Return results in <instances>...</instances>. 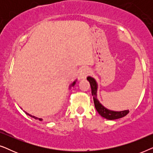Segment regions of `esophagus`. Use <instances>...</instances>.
<instances>
[{
    "instance_id": "obj_1",
    "label": "esophagus",
    "mask_w": 153,
    "mask_h": 153,
    "mask_svg": "<svg viewBox=\"0 0 153 153\" xmlns=\"http://www.w3.org/2000/svg\"><path fill=\"white\" fill-rule=\"evenodd\" d=\"M90 70L88 68H84L81 70L80 73H79V78L81 79H84L86 78V76L89 74Z\"/></svg>"
}]
</instances>
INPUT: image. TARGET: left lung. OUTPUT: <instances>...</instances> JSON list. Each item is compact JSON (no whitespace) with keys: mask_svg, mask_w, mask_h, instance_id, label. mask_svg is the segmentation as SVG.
Segmentation results:
<instances>
[{"mask_svg":"<svg viewBox=\"0 0 153 153\" xmlns=\"http://www.w3.org/2000/svg\"><path fill=\"white\" fill-rule=\"evenodd\" d=\"M87 80L89 81L90 84H91L92 95L93 96V101L94 104H95V108L100 116L107 119V120H116V119L123 118V117L126 116L127 114H128V113L129 112V110L115 111L109 110L104 107L101 103H100L99 100L97 99V83L96 82L95 79L91 76H88Z\"/></svg>","mask_w":153,"mask_h":153,"instance_id":"1","label":"left lung"}]
</instances>
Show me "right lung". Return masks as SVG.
I'll list each match as a JSON object with an SVG mask.
<instances>
[{
  "mask_svg": "<svg viewBox=\"0 0 153 153\" xmlns=\"http://www.w3.org/2000/svg\"><path fill=\"white\" fill-rule=\"evenodd\" d=\"M76 81H74V82H73V83H72V84L70 85V87H72V86H74V85H75V83H76ZM25 112H26V111H25ZM26 114L27 115H28L29 116H30V117H32V118H33L36 119V120H37H37H42V118H37V117H35V116H32V115L29 114H28V113H26Z\"/></svg>",
  "mask_w": 153,
  "mask_h": 153,
  "instance_id": "obj_1",
  "label": "right lung"
}]
</instances>
